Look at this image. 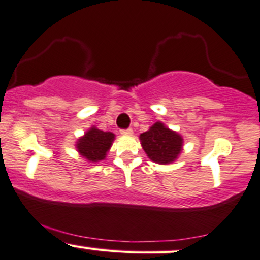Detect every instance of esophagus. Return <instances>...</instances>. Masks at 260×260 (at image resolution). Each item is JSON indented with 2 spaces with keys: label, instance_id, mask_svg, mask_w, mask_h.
<instances>
[{
  "label": "esophagus",
  "instance_id": "1",
  "mask_svg": "<svg viewBox=\"0 0 260 260\" xmlns=\"http://www.w3.org/2000/svg\"><path fill=\"white\" fill-rule=\"evenodd\" d=\"M120 134L121 135H133V129L129 127V129H123L120 130Z\"/></svg>",
  "mask_w": 260,
  "mask_h": 260
}]
</instances>
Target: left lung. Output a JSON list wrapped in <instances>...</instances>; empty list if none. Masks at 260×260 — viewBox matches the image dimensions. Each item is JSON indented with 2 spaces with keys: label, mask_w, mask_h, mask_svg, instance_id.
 <instances>
[{
  "label": "left lung",
  "mask_w": 260,
  "mask_h": 260,
  "mask_svg": "<svg viewBox=\"0 0 260 260\" xmlns=\"http://www.w3.org/2000/svg\"><path fill=\"white\" fill-rule=\"evenodd\" d=\"M140 140L151 160L159 164L175 160L182 147V137L161 123H155L148 131L141 134Z\"/></svg>",
  "instance_id": "left-lung-1"
}]
</instances>
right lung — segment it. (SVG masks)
Masks as SVG:
<instances>
[{
	"mask_svg": "<svg viewBox=\"0 0 260 260\" xmlns=\"http://www.w3.org/2000/svg\"><path fill=\"white\" fill-rule=\"evenodd\" d=\"M113 140H114V134L91 127L76 143V148L86 159L99 161L106 157Z\"/></svg>",
	"mask_w": 260,
	"mask_h": 260,
	"instance_id": "1",
	"label": "right lung"
}]
</instances>
